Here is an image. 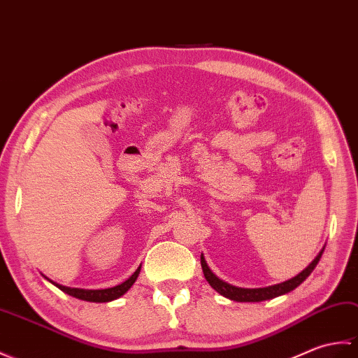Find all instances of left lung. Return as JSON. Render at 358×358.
Returning a JSON list of instances; mask_svg holds the SVG:
<instances>
[{
	"instance_id": "obj_1",
	"label": "left lung",
	"mask_w": 358,
	"mask_h": 358,
	"mask_svg": "<svg viewBox=\"0 0 358 358\" xmlns=\"http://www.w3.org/2000/svg\"><path fill=\"white\" fill-rule=\"evenodd\" d=\"M323 250L317 254V257L300 274L292 277V279H289L287 282L271 285V287H266V288H237L224 280H220L219 277L208 268V265H206L203 254L201 256V265H202V271H203L206 282H208L211 285V288L216 289L220 296H224V297H227L229 300H234V301H262V300L279 297V296H282V294H287L292 289H296L299 285L301 282H305L306 277L314 271V268L317 266V264H319V260L322 257Z\"/></svg>"
}]
</instances>
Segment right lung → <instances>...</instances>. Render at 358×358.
I'll return each instance as SVG.
<instances>
[{"label": "right lung", "instance_id": "add662e5", "mask_svg": "<svg viewBox=\"0 0 358 358\" xmlns=\"http://www.w3.org/2000/svg\"><path fill=\"white\" fill-rule=\"evenodd\" d=\"M139 273H141V266L131 274V277H129V279L122 282L121 285H117V287H113V288H106V289L69 288V287H62V285H59V283H55V282L49 280L47 277H45V279L52 282L55 287L59 288L62 292L69 294V296H71V297H76L79 300H85V301H96V303H102V301H112V300H116L121 296H124V294L131 288V285L136 282Z\"/></svg>", "mask_w": 358, "mask_h": 358}]
</instances>
